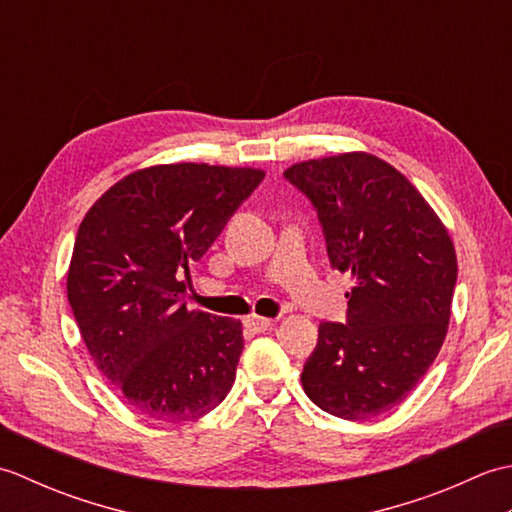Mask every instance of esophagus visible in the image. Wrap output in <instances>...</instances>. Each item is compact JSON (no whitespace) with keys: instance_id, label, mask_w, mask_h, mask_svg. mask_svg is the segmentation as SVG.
Returning a JSON list of instances; mask_svg holds the SVG:
<instances>
[{"instance_id":"obj_1","label":"esophagus","mask_w":512,"mask_h":512,"mask_svg":"<svg viewBox=\"0 0 512 512\" xmlns=\"http://www.w3.org/2000/svg\"><path fill=\"white\" fill-rule=\"evenodd\" d=\"M244 323H246L248 330H253V332H266V330L273 328L275 321H273V319H266V317H257V314H250V317L244 319Z\"/></svg>"}]
</instances>
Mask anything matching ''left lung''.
<instances>
[{"label":"left lung","mask_w":512,"mask_h":512,"mask_svg":"<svg viewBox=\"0 0 512 512\" xmlns=\"http://www.w3.org/2000/svg\"><path fill=\"white\" fill-rule=\"evenodd\" d=\"M284 176L317 209L332 268L354 279L347 325H319L303 391L336 418L380 416L411 394L447 336L451 235L398 169L365 151L297 162Z\"/></svg>","instance_id":"obj_1"}]
</instances>
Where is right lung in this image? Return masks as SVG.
Returning a JSON list of instances; mask_svg holds the SVG:
<instances>
[{
    "mask_svg": "<svg viewBox=\"0 0 512 512\" xmlns=\"http://www.w3.org/2000/svg\"><path fill=\"white\" fill-rule=\"evenodd\" d=\"M264 176L206 162L138 169L83 217L68 301L96 367L147 418L198 420L235 383L242 323L189 310L182 275Z\"/></svg>",
    "mask_w": 512,
    "mask_h": 512,
    "instance_id": "1",
    "label": "right lung"
}]
</instances>
